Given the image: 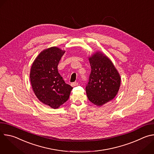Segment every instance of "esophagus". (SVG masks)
I'll list each match as a JSON object with an SVG mask.
<instances>
[{"label": "esophagus", "instance_id": "obj_1", "mask_svg": "<svg viewBox=\"0 0 154 154\" xmlns=\"http://www.w3.org/2000/svg\"><path fill=\"white\" fill-rule=\"evenodd\" d=\"M79 85V83H78V82H73V83H71V85L72 86H77Z\"/></svg>", "mask_w": 154, "mask_h": 154}]
</instances>
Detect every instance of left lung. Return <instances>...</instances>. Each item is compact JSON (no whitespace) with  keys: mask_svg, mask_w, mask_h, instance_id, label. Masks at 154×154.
<instances>
[{"mask_svg":"<svg viewBox=\"0 0 154 154\" xmlns=\"http://www.w3.org/2000/svg\"><path fill=\"white\" fill-rule=\"evenodd\" d=\"M91 71L86 93L89 100L100 106L113 99L121 86V76L113 62L97 51L88 57Z\"/></svg>","mask_w":154,"mask_h":154,"instance_id":"left-lung-1","label":"left lung"}]
</instances>
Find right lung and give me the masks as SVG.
Returning <instances> with one entry per match:
<instances>
[{"mask_svg":"<svg viewBox=\"0 0 154 154\" xmlns=\"http://www.w3.org/2000/svg\"><path fill=\"white\" fill-rule=\"evenodd\" d=\"M65 51L57 47L44 49L32 63L30 79L33 91L42 103L57 109L66 102L72 87L58 73V64Z\"/></svg>","mask_w":154,"mask_h":154,"instance_id":"add662e5","label":"right lung"}]
</instances>
